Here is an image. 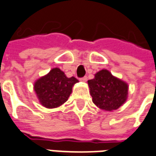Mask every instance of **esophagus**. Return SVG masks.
Returning a JSON list of instances; mask_svg holds the SVG:
<instances>
[{"label": "esophagus", "mask_w": 156, "mask_h": 156, "mask_svg": "<svg viewBox=\"0 0 156 156\" xmlns=\"http://www.w3.org/2000/svg\"><path fill=\"white\" fill-rule=\"evenodd\" d=\"M80 81H82V82H87V76H84V77L80 78Z\"/></svg>", "instance_id": "34e87169"}]
</instances>
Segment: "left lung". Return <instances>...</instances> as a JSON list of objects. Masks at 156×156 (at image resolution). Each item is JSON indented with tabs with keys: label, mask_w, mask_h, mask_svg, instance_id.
<instances>
[{
	"label": "left lung",
	"mask_w": 156,
	"mask_h": 156,
	"mask_svg": "<svg viewBox=\"0 0 156 156\" xmlns=\"http://www.w3.org/2000/svg\"><path fill=\"white\" fill-rule=\"evenodd\" d=\"M87 83L92 101L100 109L109 111L116 110L126 101L127 83L114 77L108 70L99 71Z\"/></svg>",
	"instance_id": "left-lung-1"
}]
</instances>
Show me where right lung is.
Segmentation results:
<instances>
[{
	"label": "right lung",
	"instance_id": "obj_1",
	"mask_svg": "<svg viewBox=\"0 0 156 156\" xmlns=\"http://www.w3.org/2000/svg\"><path fill=\"white\" fill-rule=\"evenodd\" d=\"M78 82L76 78H67L64 72L55 68L48 74L37 80L34 91L43 106L55 108L67 101L72 92V87Z\"/></svg>",
	"mask_w": 156,
	"mask_h": 156
}]
</instances>
